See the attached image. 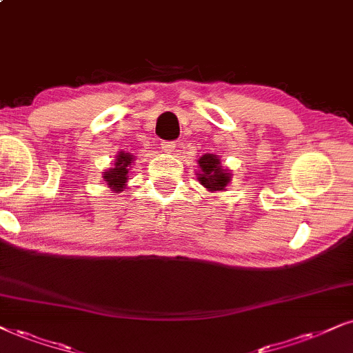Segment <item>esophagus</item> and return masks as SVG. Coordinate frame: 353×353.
Listing matches in <instances>:
<instances>
[{
    "instance_id": "34e87169",
    "label": "esophagus",
    "mask_w": 353,
    "mask_h": 353,
    "mask_svg": "<svg viewBox=\"0 0 353 353\" xmlns=\"http://www.w3.org/2000/svg\"><path fill=\"white\" fill-rule=\"evenodd\" d=\"M161 150L164 153H172L176 150V141H161Z\"/></svg>"
}]
</instances>
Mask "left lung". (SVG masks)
Instances as JSON below:
<instances>
[{
	"instance_id": "1",
	"label": "left lung",
	"mask_w": 353,
	"mask_h": 353,
	"mask_svg": "<svg viewBox=\"0 0 353 353\" xmlns=\"http://www.w3.org/2000/svg\"><path fill=\"white\" fill-rule=\"evenodd\" d=\"M202 174H197V179L208 190H223L230 182V174L220 166L216 154H203L199 159Z\"/></svg>"
}]
</instances>
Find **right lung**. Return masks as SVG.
<instances>
[{"label": "right lung", "mask_w": 353, "mask_h": 353, "mask_svg": "<svg viewBox=\"0 0 353 353\" xmlns=\"http://www.w3.org/2000/svg\"><path fill=\"white\" fill-rule=\"evenodd\" d=\"M130 163H132V154L120 153L117 156V163L114 164V168L109 169V171L104 174L107 185H109L114 192H120L123 189V185L127 184L128 168L132 166Z\"/></svg>", "instance_id": "1"}]
</instances>
